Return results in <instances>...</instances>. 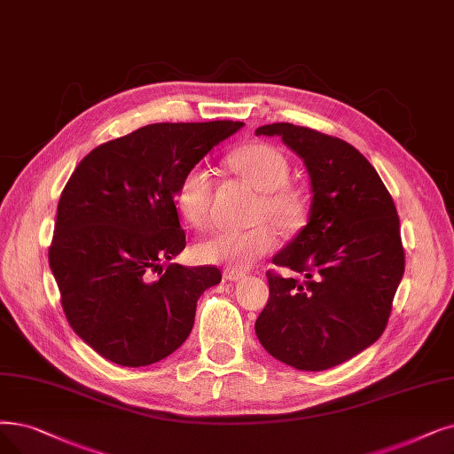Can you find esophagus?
I'll list each match as a JSON object with an SVG mask.
<instances>
[{"label":"esophagus","instance_id":"obj_1","mask_svg":"<svg viewBox=\"0 0 454 454\" xmlns=\"http://www.w3.org/2000/svg\"><path fill=\"white\" fill-rule=\"evenodd\" d=\"M223 278H225V279H229V281H240V279H244V278H246V271L227 268V270L223 271Z\"/></svg>","mask_w":454,"mask_h":454}]
</instances>
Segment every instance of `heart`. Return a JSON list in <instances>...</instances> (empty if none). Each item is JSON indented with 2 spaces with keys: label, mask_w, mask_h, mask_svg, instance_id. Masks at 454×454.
<instances>
[{
  "label": "heart",
  "mask_w": 454,
  "mask_h": 454,
  "mask_svg": "<svg viewBox=\"0 0 454 454\" xmlns=\"http://www.w3.org/2000/svg\"><path fill=\"white\" fill-rule=\"evenodd\" d=\"M232 169L262 192L257 208L259 220H270L281 231L296 229L305 217L303 195L290 188L288 160L266 143H253L234 151L229 158ZM214 178L212 171L195 166L184 173L175 192V203L186 222L197 229L210 223ZM276 232L261 223L251 229H220L195 246V257L207 264L246 270L276 247Z\"/></svg>",
  "instance_id": "obj_1"
}]
</instances>
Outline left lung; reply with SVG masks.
Listing matches in <instances>:
<instances>
[{
    "instance_id": "8db88e82",
    "label": "left lung",
    "mask_w": 454,
    "mask_h": 454,
    "mask_svg": "<svg viewBox=\"0 0 454 454\" xmlns=\"http://www.w3.org/2000/svg\"><path fill=\"white\" fill-rule=\"evenodd\" d=\"M257 136H279L311 178L309 222L271 262L301 279L266 271L268 303L255 333L268 354L298 371H325L384 333L404 276L393 199L369 160L339 137L274 122Z\"/></svg>"
}]
</instances>
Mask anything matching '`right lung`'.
<instances>
[{
    "mask_svg": "<svg viewBox=\"0 0 454 454\" xmlns=\"http://www.w3.org/2000/svg\"><path fill=\"white\" fill-rule=\"evenodd\" d=\"M242 126L147 124L98 145L70 175L48 259L70 328L102 357L145 367L188 339L197 300L222 271L161 266L186 247L175 192L188 169Z\"/></svg>",
    "mask_w": 454,
    "mask_h": 454,
    "instance_id": "1",
    "label": "right lung"
}]
</instances>
